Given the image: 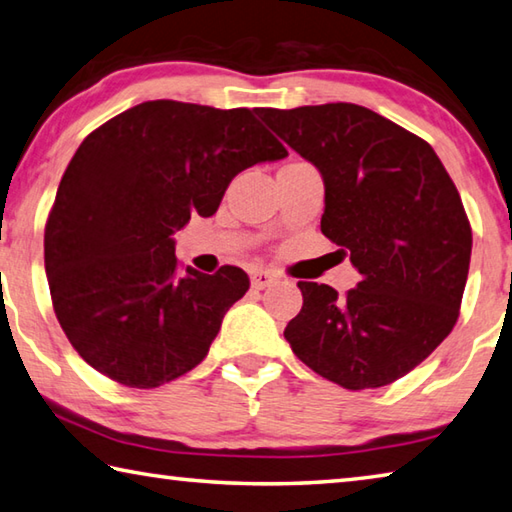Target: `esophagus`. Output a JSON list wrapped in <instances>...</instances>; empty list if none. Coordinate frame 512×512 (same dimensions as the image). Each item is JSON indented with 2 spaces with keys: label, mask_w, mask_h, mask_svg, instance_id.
<instances>
[{
  "label": "esophagus",
  "mask_w": 512,
  "mask_h": 512,
  "mask_svg": "<svg viewBox=\"0 0 512 512\" xmlns=\"http://www.w3.org/2000/svg\"><path fill=\"white\" fill-rule=\"evenodd\" d=\"M275 282V275L271 271H255L250 275V286L255 288V291H262V288L271 286Z\"/></svg>",
  "instance_id": "esophagus-1"
}]
</instances>
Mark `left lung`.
Listing matches in <instances>:
<instances>
[{
  "label": "left lung",
  "instance_id": "1",
  "mask_svg": "<svg viewBox=\"0 0 512 512\" xmlns=\"http://www.w3.org/2000/svg\"><path fill=\"white\" fill-rule=\"evenodd\" d=\"M324 179L320 230L360 282H297L284 338L315 374L351 392L394 383L448 338L468 280L472 230L457 185L423 138L351 102L257 109Z\"/></svg>",
  "mask_w": 512,
  "mask_h": 512
}]
</instances>
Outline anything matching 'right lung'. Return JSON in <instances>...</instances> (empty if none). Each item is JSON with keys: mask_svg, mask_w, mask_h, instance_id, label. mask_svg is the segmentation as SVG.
<instances>
[{"mask_svg": "<svg viewBox=\"0 0 512 512\" xmlns=\"http://www.w3.org/2000/svg\"><path fill=\"white\" fill-rule=\"evenodd\" d=\"M288 152L250 109L141 102L94 129L64 170L44 228L53 311L82 360L152 389L208 356L250 280L181 268L174 230L212 217L246 167Z\"/></svg>", "mask_w": 512, "mask_h": 512, "instance_id": "add662e5", "label": "right lung"}]
</instances>
